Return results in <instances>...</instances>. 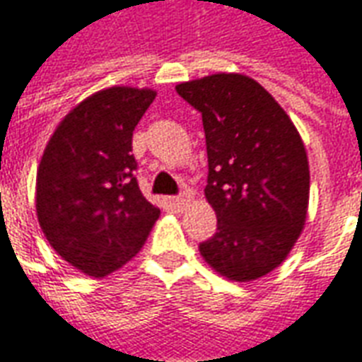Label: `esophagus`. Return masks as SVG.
Masks as SVG:
<instances>
[{"label":"esophagus","instance_id":"obj_1","mask_svg":"<svg viewBox=\"0 0 362 362\" xmlns=\"http://www.w3.org/2000/svg\"><path fill=\"white\" fill-rule=\"evenodd\" d=\"M165 204L168 209H173V211H184L186 207L189 205V196L186 194H182V196H174V197H166Z\"/></svg>","mask_w":362,"mask_h":362}]
</instances>
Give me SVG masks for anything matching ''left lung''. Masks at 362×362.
I'll return each mask as SVG.
<instances>
[{
    "label": "left lung",
    "instance_id": "8db88e82",
    "mask_svg": "<svg viewBox=\"0 0 362 362\" xmlns=\"http://www.w3.org/2000/svg\"><path fill=\"white\" fill-rule=\"evenodd\" d=\"M176 93L204 119L205 197L217 233L199 244L204 259L230 281H254L283 264L308 211L306 149L287 112L258 81L215 74Z\"/></svg>",
    "mask_w": 362,
    "mask_h": 362
}]
</instances>
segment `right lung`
I'll use <instances>...</instances> for the list:
<instances>
[{
	"instance_id": "obj_1",
	"label": "right lung",
	"mask_w": 362,
	"mask_h": 362,
	"mask_svg": "<svg viewBox=\"0 0 362 362\" xmlns=\"http://www.w3.org/2000/svg\"><path fill=\"white\" fill-rule=\"evenodd\" d=\"M153 89L110 87L59 122L36 173V215L67 264L106 277L141 250L160 209L143 197L134 170L135 126Z\"/></svg>"
}]
</instances>
